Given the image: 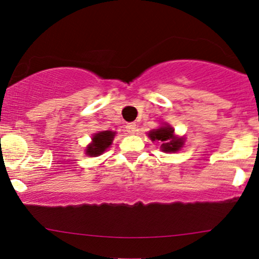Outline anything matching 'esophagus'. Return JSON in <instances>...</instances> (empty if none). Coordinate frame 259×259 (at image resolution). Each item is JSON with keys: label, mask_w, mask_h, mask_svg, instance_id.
Masks as SVG:
<instances>
[{"label": "esophagus", "mask_w": 259, "mask_h": 259, "mask_svg": "<svg viewBox=\"0 0 259 259\" xmlns=\"http://www.w3.org/2000/svg\"><path fill=\"white\" fill-rule=\"evenodd\" d=\"M126 132H127V134H135V132H136V127H137V125L135 123H129V124H126Z\"/></svg>", "instance_id": "obj_1"}]
</instances>
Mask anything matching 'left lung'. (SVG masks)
I'll return each instance as SVG.
<instances>
[{
	"label": "left lung",
	"mask_w": 259,
	"mask_h": 259,
	"mask_svg": "<svg viewBox=\"0 0 259 259\" xmlns=\"http://www.w3.org/2000/svg\"><path fill=\"white\" fill-rule=\"evenodd\" d=\"M148 137L153 141H160L162 143L161 150L165 153H176L184 145L183 137L175 136V129L168 124L153 129L148 133Z\"/></svg>",
	"instance_id": "left-lung-1"
}]
</instances>
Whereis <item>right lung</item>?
I'll list each match as a JSON object with an SVG mask.
<instances>
[{"instance_id":"right-lung-1","label":"right lung","mask_w":259,"mask_h":259,"mask_svg":"<svg viewBox=\"0 0 259 259\" xmlns=\"http://www.w3.org/2000/svg\"><path fill=\"white\" fill-rule=\"evenodd\" d=\"M114 135H116V133L110 132V130L94 134L93 137H92V142L86 148V155H101V154L105 152V150L111 146V143H112V141L114 139Z\"/></svg>"}]
</instances>
